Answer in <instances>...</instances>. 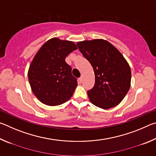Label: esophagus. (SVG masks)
Returning <instances> with one entry per match:
<instances>
[{
    "mask_svg": "<svg viewBox=\"0 0 156 156\" xmlns=\"http://www.w3.org/2000/svg\"><path fill=\"white\" fill-rule=\"evenodd\" d=\"M78 81H79V83H81L82 82H83V77H80V78H79V79H78Z\"/></svg>",
    "mask_w": 156,
    "mask_h": 156,
    "instance_id": "34e87169",
    "label": "esophagus"
}]
</instances>
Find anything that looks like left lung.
Instances as JSON below:
<instances>
[{
	"label": "left lung",
	"mask_w": 156,
	"mask_h": 156,
	"mask_svg": "<svg viewBox=\"0 0 156 156\" xmlns=\"http://www.w3.org/2000/svg\"><path fill=\"white\" fill-rule=\"evenodd\" d=\"M84 57L94 69L95 84L87 91L92 104L103 109L119 105L131 86V72L122 54L107 41L78 42Z\"/></svg>",
	"instance_id": "left-lung-1"
}]
</instances>
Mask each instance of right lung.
Returning <instances> with one entry per match:
<instances>
[{
    "instance_id": "right-lung-1",
    "label": "right lung",
    "mask_w": 156,
    "mask_h": 156,
    "mask_svg": "<svg viewBox=\"0 0 156 156\" xmlns=\"http://www.w3.org/2000/svg\"><path fill=\"white\" fill-rule=\"evenodd\" d=\"M77 49L72 41L53 38L36 53L29 68L28 79L34 94L42 103L56 106L72 96L78 83L65 58Z\"/></svg>"
}]
</instances>
